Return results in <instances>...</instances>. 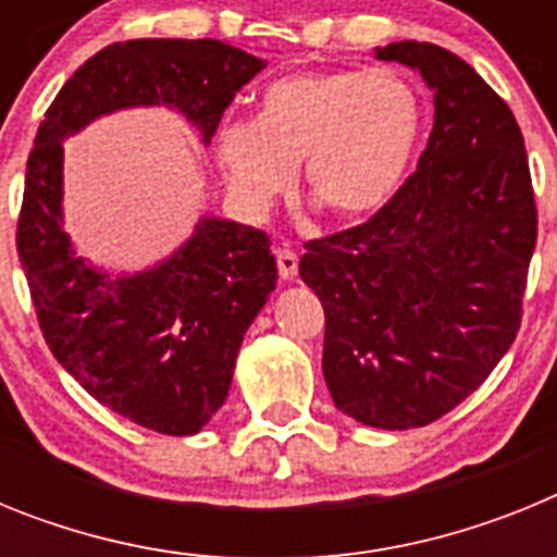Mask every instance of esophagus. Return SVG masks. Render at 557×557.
I'll return each instance as SVG.
<instances>
[{
	"mask_svg": "<svg viewBox=\"0 0 557 557\" xmlns=\"http://www.w3.org/2000/svg\"><path fill=\"white\" fill-rule=\"evenodd\" d=\"M275 262H278V275H282L284 282L295 278V273H298V253L293 248L284 245V248L275 250Z\"/></svg>",
	"mask_w": 557,
	"mask_h": 557,
	"instance_id": "esophagus-1",
	"label": "esophagus"
}]
</instances>
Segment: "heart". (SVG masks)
<instances>
[{"instance_id": "1", "label": "heart", "mask_w": 557, "mask_h": 557, "mask_svg": "<svg viewBox=\"0 0 557 557\" xmlns=\"http://www.w3.org/2000/svg\"><path fill=\"white\" fill-rule=\"evenodd\" d=\"M421 125V97L396 69H304L262 88L256 120L220 127L218 159L245 203L289 191L304 164L314 203L366 220L405 184Z\"/></svg>"}]
</instances>
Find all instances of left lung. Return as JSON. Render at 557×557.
<instances>
[{
	"label": "left lung",
	"mask_w": 557,
	"mask_h": 557,
	"mask_svg": "<svg viewBox=\"0 0 557 557\" xmlns=\"http://www.w3.org/2000/svg\"><path fill=\"white\" fill-rule=\"evenodd\" d=\"M376 58L435 91L430 141L385 209L309 239L298 270L326 314L337 410L412 430L471 396L516 339L539 211L519 122L469 63L430 41Z\"/></svg>",
	"instance_id": "left-lung-1"
}]
</instances>
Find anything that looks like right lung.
I'll return each mask as SVG.
<instances>
[{
    "label": "right lung",
    "mask_w": 557,
    "mask_h": 557,
    "mask_svg": "<svg viewBox=\"0 0 557 557\" xmlns=\"http://www.w3.org/2000/svg\"><path fill=\"white\" fill-rule=\"evenodd\" d=\"M264 61L214 38H136L88 58L38 125L16 250L49 351L108 410L195 435L223 407L243 337L278 270L264 231L203 218L166 262L136 275L86 264L61 228L63 139L102 113L175 108L203 145Z\"/></svg>",
    "instance_id": "add662e5"
}]
</instances>
